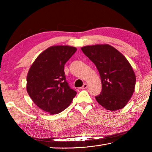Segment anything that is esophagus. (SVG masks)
Returning a JSON list of instances; mask_svg holds the SVG:
<instances>
[{
	"mask_svg": "<svg viewBox=\"0 0 152 152\" xmlns=\"http://www.w3.org/2000/svg\"><path fill=\"white\" fill-rule=\"evenodd\" d=\"M87 88H88V84H87V83H84V84H83V86L81 88V89H86Z\"/></svg>",
	"mask_w": 152,
	"mask_h": 152,
	"instance_id": "esophagus-1",
	"label": "esophagus"
}]
</instances>
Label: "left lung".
Here are the masks:
<instances>
[{
    "label": "left lung",
    "instance_id": "1",
    "mask_svg": "<svg viewBox=\"0 0 152 152\" xmlns=\"http://www.w3.org/2000/svg\"><path fill=\"white\" fill-rule=\"evenodd\" d=\"M81 49L95 64L101 76L102 91L95 96L96 101L111 111L125 107L136 83V76L127 59L108 44L86 46Z\"/></svg>",
    "mask_w": 152,
    "mask_h": 152
}]
</instances>
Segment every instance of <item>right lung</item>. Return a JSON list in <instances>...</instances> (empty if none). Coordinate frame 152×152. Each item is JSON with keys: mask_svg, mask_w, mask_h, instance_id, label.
I'll return each mask as SVG.
<instances>
[{"mask_svg": "<svg viewBox=\"0 0 152 152\" xmlns=\"http://www.w3.org/2000/svg\"><path fill=\"white\" fill-rule=\"evenodd\" d=\"M76 48L53 46L42 52L28 70L27 91L34 103L50 114H57L69 106L76 92L66 81L64 66Z\"/></svg>", "mask_w": 152, "mask_h": 152, "instance_id": "add662e5", "label": "right lung"}]
</instances>
